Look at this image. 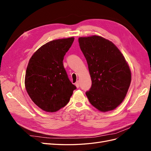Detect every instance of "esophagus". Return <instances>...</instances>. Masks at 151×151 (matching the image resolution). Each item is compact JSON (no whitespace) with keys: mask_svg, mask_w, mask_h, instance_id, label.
<instances>
[{"mask_svg":"<svg viewBox=\"0 0 151 151\" xmlns=\"http://www.w3.org/2000/svg\"><path fill=\"white\" fill-rule=\"evenodd\" d=\"M75 85H76V86L77 87V88H79V86H80L79 82V81H77L76 83V84H75Z\"/></svg>","mask_w":151,"mask_h":151,"instance_id":"1","label":"esophagus"}]
</instances>
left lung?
I'll list each match as a JSON object with an SVG mask.
<instances>
[{"label": "left lung", "instance_id": "obj_1", "mask_svg": "<svg viewBox=\"0 0 151 151\" xmlns=\"http://www.w3.org/2000/svg\"><path fill=\"white\" fill-rule=\"evenodd\" d=\"M79 43L92 81L87 97L99 111L113 110L123 102L130 87L129 64L116 45L101 36L80 37Z\"/></svg>", "mask_w": 151, "mask_h": 151}]
</instances>
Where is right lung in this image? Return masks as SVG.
<instances>
[{
	"label": "right lung",
	"instance_id": "right-lung-1",
	"mask_svg": "<svg viewBox=\"0 0 151 151\" xmlns=\"http://www.w3.org/2000/svg\"><path fill=\"white\" fill-rule=\"evenodd\" d=\"M74 38L52 40L32 55L26 68L25 88L36 105L47 112H56L68 103L76 87L68 79L63 64Z\"/></svg>",
	"mask_w": 151,
	"mask_h": 151
}]
</instances>
